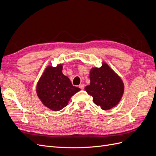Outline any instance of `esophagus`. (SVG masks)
<instances>
[{
  "instance_id": "34e87169",
  "label": "esophagus",
  "mask_w": 156,
  "mask_h": 156,
  "mask_svg": "<svg viewBox=\"0 0 156 156\" xmlns=\"http://www.w3.org/2000/svg\"><path fill=\"white\" fill-rule=\"evenodd\" d=\"M79 87L81 88V90H83L84 89V84H80L79 85Z\"/></svg>"
}]
</instances>
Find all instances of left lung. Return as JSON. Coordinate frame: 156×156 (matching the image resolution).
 Returning a JSON list of instances; mask_svg holds the SVG:
<instances>
[{"label":"left lung","mask_w":156,"mask_h":156,"mask_svg":"<svg viewBox=\"0 0 156 156\" xmlns=\"http://www.w3.org/2000/svg\"><path fill=\"white\" fill-rule=\"evenodd\" d=\"M90 85L84 89L92 96L94 103L103 110L115 107L120 101L124 91L121 78L106 63L90 72Z\"/></svg>","instance_id":"8db88e82"}]
</instances>
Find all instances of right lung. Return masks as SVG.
<instances>
[{
    "label": "right lung",
    "instance_id": "right-lung-1",
    "mask_svg": "<svg viewBox=\"0 0 156 156\" xmlns=\"http://www.w3.org/2000/svg\"><path fill=\"white\" fill-rule=\"evenodd\" d=\"M62 64L48 66L36 87L37 95L47 107L54 111L67 106L70 98L81 89L72 85L69 79L62 73Z\"/></svg>",
    "mask_w": 156,
    "mask_h": 156
}]
</instances>
